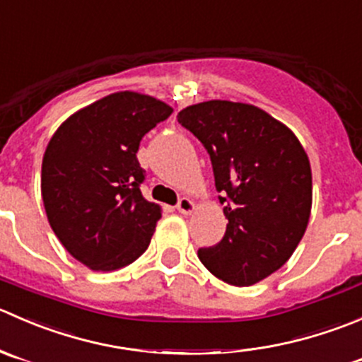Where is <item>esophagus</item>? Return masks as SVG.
I'll return each instance as SVG.
<instances>
[{
	"label": "esophagus",
	"instance_id": "34e87169",
	"mask_svg": "<svg viewBox=\"0 0 362 362\" xmlns=\"http://www.w3.org/2000/svg\"><path fill=\"white\" fill-rule=\"evenodd\" d=\"M176 207L181 214H192L193 211H195V204H193L189 199H186V197H182L180 202H177Z\"/></svg>",
	"mask_w": 362,
	"mask_h": 362
}]
</instances>
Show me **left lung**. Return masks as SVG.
<instances>
[{"instance_id": "1", "label": "left lung", "mask_w": 362, "mask_h": 362, "mask_svg": "<svg viewBox=\"0 0 362 362\" xmlns=\"http://www.w3.org/2000/svg\"><path fill=\"white\" fill-rule=\"evenodd\" d=\"M177 121L211 156L214 185L228 220L216 246L200 248L211 273L250 287L292 257L311 213V167L294 132L252 103L209 100Z\"/></svg>"}]
</instances>
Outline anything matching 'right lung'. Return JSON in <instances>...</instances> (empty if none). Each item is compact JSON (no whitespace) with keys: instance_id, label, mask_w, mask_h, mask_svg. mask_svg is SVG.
<instances>
[{"instance_id":"obj_1","label":"right lung","mask_w":362,"mask_h":362,"mask_svg":"<svg viewBox=\"0 0 362 362\" xmlns=\"http://www.w3.org/2000/svg\"><path fill=\"white\" fill-rule=\"evenodd\" d=\"M174 109L117 91L71 114L42 160V199L66 252L91 271H116L148 250L162 207L142 197V137Z\"/></svg>"}]
</instances>
